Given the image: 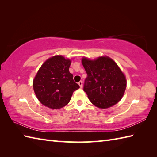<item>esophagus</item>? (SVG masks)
Wrapping results in <instances>:
<instances>
[{"label": "esophagus", "instance_id": "34e87169", "mask_svg": "<svg viewBox=\"0 0 157 157\" xmlns=\"http://www.w3.org/2000/svg\"><path fill=\"white\" fill-rule=\"evenodd\" d=\"M78 84H79V87H80V88H82V86H83V82H82V81L79 82H78Z\"/></svg>", "mask_w": 157, "mask_h": 157}]
</instances>
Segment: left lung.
I'll use <instances>...</instances> for the list:
<instances>
[{"label":"left lung","mask_w":157,"mask_h":157,"mask_svg":"<svg viewBox=\"0 0 157 157\" xmlns=\"http://www.w3.org/2000/svg\"><path fill=\"white\" fill-rule=\"evenodd\" d=\"M87 73L84 91L93 105L106 109L117 104L123 97L126 88L124 74L114 61L107 56H101L91 61L82 60Z\"/></svg>","instance_id":"obj_1"}]
</instances>
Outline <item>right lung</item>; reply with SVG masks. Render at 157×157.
I'll return each instance as SVG.
<instances>
[{"instance_id": "add662e5", "label": "right lung", "mask_w": 157, "mask_h": 157, "mask_svg": "<svg viewBox=\"0 0 157 157\" xmlns=\"http://www.w3.org/2000/svg\"><path fill=\"white\" fill-rule=\"evenodd\" d=\"M70 65V60L56 55L46 60L40 68L33 87L43 105L53 109L62 108L68 104L73 92L79 88L69 71Z\"/></svg>"}]
</instances>
